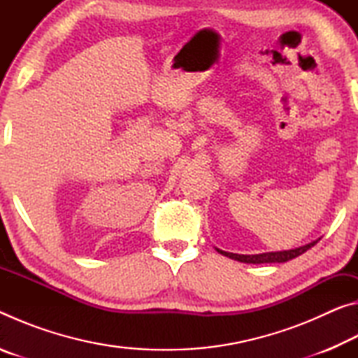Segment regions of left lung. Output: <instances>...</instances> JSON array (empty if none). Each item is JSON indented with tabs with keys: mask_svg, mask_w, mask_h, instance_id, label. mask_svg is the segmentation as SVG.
<instances>
[{
	"mask_svg": "<svg viewBox=\"0 0 358 358\" xmlns=\"http://www.w3.org/2000/svg\"><path fill=\"white\" fill-rule=\"evenodd\" d=\"M317 241H313V243H308L305 246L295 248V250H289V251H278V252H262V254H252V256H245V254H234V252H226L217 250V252H221L222 256H227L234 260H238V262H245V264H280V262H287L290 259L299 257L300 254L306 252L310 248L316 245Z\"/></svg>",
	"mask_w": 358,
	"mask_h": 358,
	"instance_id": "1",
	"label": "left lung"
}]
</instances>
